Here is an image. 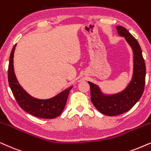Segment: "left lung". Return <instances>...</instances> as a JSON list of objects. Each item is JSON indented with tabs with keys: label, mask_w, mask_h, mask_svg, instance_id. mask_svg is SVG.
<instances>
[{
	"label": "left lung",
	"mask_w": 151,
	"mask_h": 151,
	"mask_svg": "<svg viewBox=\"0 0 151 151\" xmlns=\"http://www.w3.org/2000/svg\"><path fill=\"white\" fill-rule=\"evenodd\" d=\"M118 34L123 37L133 51V73L126 88L115 94H105L100 88L91 81V99L93 105L104 115L114 116L128 111L139 100L144 93L146 65L140 45L135 38L123 26H116Z\"/></svg>",
	"instance_id": "obj_1"
}]
</instances>
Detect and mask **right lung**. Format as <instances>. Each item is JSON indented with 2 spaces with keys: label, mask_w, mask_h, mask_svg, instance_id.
<instances>
[{
  "label": "right lung",
  "mask_w": 151,
  "mask_h": 151,
  "mask_svg": "<svg viewBox=\"0 0 151 151\" xmlns=\"http://www.w3.org/2000/svg\"><path fill=\"white\" fill-rule=\"evenodd\" d=\"M17 44L14 46L9 56L8 66V82L11 91L21 108L36 117L51 119L60 115L65 106L70 86L49 99H37L31 96L19 84L14 70V53Z\"/></svg>",
  "instance_id": "1"
}]
</instances>
